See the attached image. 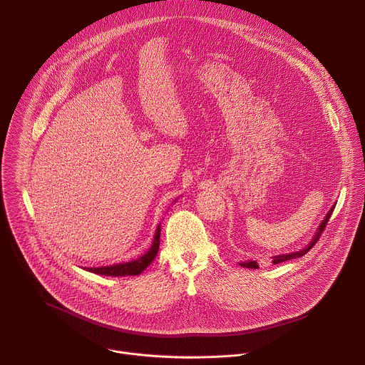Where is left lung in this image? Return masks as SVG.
<instances>
[{
	"label": "left lung",
	"instance_id": "1",
	"mask_svg": "<svg viewBox=\"0 0 365 365\" xmlns=\"http://www.w3.org/2000/svg\"><path fill=\"white\" fill-rule=\"evenodd\" d=\"M335 210V205L331 207L329 210V212H328V215L324 218V221L321 222V225H319V228H318V232L315 234V237H314V240H312L309 244H307V247H304L303 250H299V251H294V252H290V254H282V255H274L273 257V264H279V263H283V262H287V259H292V258H299V257H302V255H304L312 247H314L317 242H318V240H319V237H321V234L324 232V230H325V227H327V224H328V221H329V218H331V215H332V211ZM240 266H242V267H245V269H258V264H257V262H242V263H240Z\"/></svg>",
	"mask_w": 365,
	"mask_h": 365
}]
</instances>
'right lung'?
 <instances>
[{
	"label": "right lung",
	"mask_w": 365,
	"mask_h": 365,
	"mask_svg": "<svg viewBox=\"0 0 365 365\" xmlns=\"http://www.w3.org/2000/svg\"><path fill=\"white\" fill-rule=\"evenodd\" d=\"M160 245V225H158V230H155L154 240L151 242V247L148 251L143 255H140L137 259H133V262L128 263H121V264H113V266H106V267H91L86 269L88 272H92L95 274H102V276H137L141 272H144L150 263L154 259L155 254L159 251Z\"/></svg>",
	"instance_id": "right-lung-1"
}]
</instances>
